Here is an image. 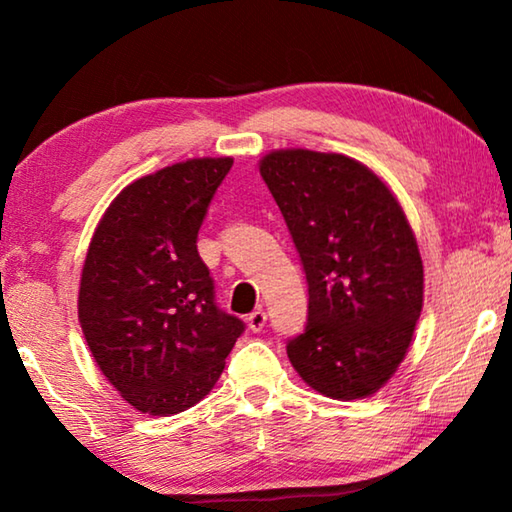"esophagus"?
<instances>
[{
	"label": "esophagus",
	"instance_id": "34e87169",
	"mask_svg": "<svg viewBox=\"0 0 512 512\" xmlns=\"http://www.w3.org/2000/svg\"><path fill=\"white\" fill-rule=\"evenodd\" d=\"M266 325V311L264 309H255L253 314H248V327L253 329V332H262Z\"/></svg>",
	"mask_w": 512,
	"mask_h": 512
}]
</instances>
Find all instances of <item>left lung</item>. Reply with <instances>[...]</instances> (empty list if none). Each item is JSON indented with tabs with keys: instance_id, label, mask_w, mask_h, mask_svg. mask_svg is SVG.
Instances as JSON below:
<instances>
[{
	"instance_id": "8db88e82",
	"label": "left lung",
	"mask_w": 512,
	"mask_h": 512,
	"mask_svg": "<svg viewBox=\"0 0 512 512\" xmlns=\"http://www.w3.org/2000/svg\"><path fill=\"white\" fill-rule=\"evenodd\" d=\"M307 277V325L287 343L291 366L334 400L372 395L400 366L422 311L413 230L361 162L307 149L259 162Z\"/></svg>"
}]
</instances>
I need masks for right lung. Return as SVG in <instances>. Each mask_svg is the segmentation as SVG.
<instances>
[{"instance_id":"add662e5","label":"right lung","mask_w":512,"mask_h":512,"mask_svg":"<svg viewBox=\"0 0 512 512\" xmlns=\"http://www.w3.org/2000/svg\"><path fill=\"white\" fill-rule=\"evenodd\" d=\"M230 167L232 158H196L135 180L94 230L79 320L103 375L142 413L201 402L246 329L216 305L196 246Z\"/></svg>"}]
</instances>
